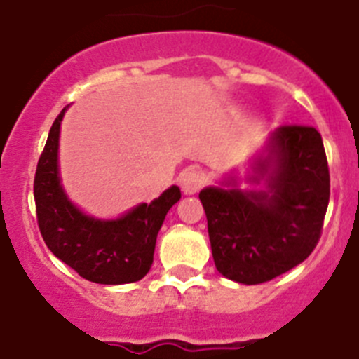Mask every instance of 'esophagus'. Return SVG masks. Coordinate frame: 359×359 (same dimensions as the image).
<instances>
[{
  "label": "esophagus",
  "instance_id": "esophagus-1",
  "mask_svg": "<svg viewBox=\"0 0 359 359\" xmlns=\"http://www.w3.org/2000/svg\"><path fill=\"white\" fill-rule=\"evenodd\" d=\"M203 186V175L196 168H187L186 172L180 175V187L186 195H193Z\"/></svg>",
  "mask_w": 359,
  "mask_h": 359
}]
</instances>
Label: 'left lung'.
Wrapping results in <instances>:
<instances>
[{"label": "left lung", "instance_id": "1", "mask_svg": "<svg viewBox=\"0 0 359 359\" xmlns=\"http://www.w3.org/2000/svg\"><path fill=\"white\" fill-rule=\"evenodd\" d=\"M256 172L266 177V191L205 187L198 195L216 270L241 284L266 283L302 263L320 240L329 203L327 157L315 127L277 128Z\"/></svg>", "mask_w": 359, "mask_h": 359}]
</instances>
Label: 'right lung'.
Returning a JSON list of instances; mask_svg holds the SVG:
<instances>
[{
	"instance_id": "obj_1",
	"label": "right lung",
	"mask_w": 359,
	"mask_h": 359,
	"mask_svg": "<svg viewBox=\"0 0 359 359\" xmlns=\"http://www.w3.org/2000/svg\"><path fill=\"white\" fill-rule=\"evenodd\" d=\"M62 109L39 157L34 198L39 231L55 256L83 279L98 284H127L143 279L154 263L157 234L166 212L180 200L172 186L151 203H141L118 219H95L67 200L60 186L59 134Z\"/></svg>"
}]
</instances>
